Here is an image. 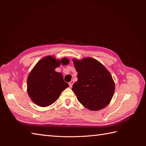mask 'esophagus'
Masks as SVG:
<instances>
[{
    "label": "esophagus",
    "mask_w": 146,
    "mask_h": 146,
    "mask_svg": "<svg viewBox=\"0 0 146 146\" xmlns=\"http://www.w3.org/2000/svg\"><path fill=\"white\" fill-rule=\"evenodd\" d=\"M73 84H74V81H73V80H71V81H70V82L69 83V87H70V88H71V87L72 86V85H73Z\"/></svg>",
    "instance_id": "34e87169"
}]
</instances>
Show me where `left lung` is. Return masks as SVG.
I'll use <instances>...</instances> for the list:
<instances>
[{"instance_id":"obj_1","label":"left lung","mask_w":146,"mask_h":146,"mask_svg":"<svg viewBox=\"0 0 146 146\" xmlns=\"http://www.w3.org/2000/svg\"><path fill=\"white\" fill-rule=\"evenodd\" d=\"M78 80L72 90L82 105L91 111L102 110L111 102L115 84L110 72L97 60L86 57L72 60Z\"/></svg>"}]
</instances>
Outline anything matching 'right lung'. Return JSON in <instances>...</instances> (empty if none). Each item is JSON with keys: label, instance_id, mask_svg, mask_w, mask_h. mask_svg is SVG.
<instances>
[{"label": "right lung", "instance_id": "right-lung-1", "mask_svg": "<svg viewBox=\"0 0 146 146\" xmlns=\"http://www.w3.org/2000/svg\"><path fill=\"white\" fill-rule=\"evenodd\" d=\"M69 63L66 57L61 60L54 56H46L39 60L27 77V92L33 102L41 107H48L59 98L69 85L63 80L61 72L55 69Z\"/></svg>", "mask_w": 146, "mask_h": 146}]
</instances>
